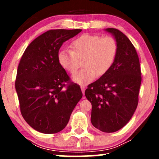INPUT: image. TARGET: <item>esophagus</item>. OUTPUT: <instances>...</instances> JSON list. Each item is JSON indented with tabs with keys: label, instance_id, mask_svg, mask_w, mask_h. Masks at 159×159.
<instances>
[{
	"label": "esophagus",
	"instance_id": "1",
	"mask_svg": "<svg viewBox=\"0 0 159 159\" xmlns=\"http://www.w3.org/2000/svg\"><path fill=\"white\" fill-rule=\"evenodd\" d=\"M80 88H81V90H82V93H83V95H84V90H85V87H84V85H81V87H80Z\"/></svg>",
	"mask_w": 159,
	"mask_h": 159
}]
</instances>
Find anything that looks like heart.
I'll use <instances>...</instances> for the list:
<instances>
[{
    "mask_svg": "<svg viewBox=\"0 0 159 159\" xmlns=\"http://www.w3.org/2000/svg\"><path fill=\"white\" fill-rule=\"evenodd\" d=\"M71 46L72 50H60L58 61L63 69L74 73L79 66V59L83 58L84 68L72 76L73 81L80 84H89L97 75L100 77L106 75L114 64L118 52L116 39L98 34H82L72 41Z\"/></svg>",
    "mask_w": 159,
    "mask_h": 159,
    "instance_id": "obj_1",
    "label": "heart"
}]
</instances>
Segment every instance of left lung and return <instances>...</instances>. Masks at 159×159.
<instances>
[{
	"label": "left lung",
	"mask_w": 159,
	"mask_h": 159,
	"mask_svg": "<svg viewBox=\"0 0 159 159\" xmlns=\"http://www.w3.org/2000/svg\"><path fill=\"white\" fill-rule=\"evenodd\" d=\"M106 31L118 43L116 60L106 75L89 84L84 94L92 104V125L103 132H114L135 111L142 77L138 53L129 38L114 28Z\"/></svg>",
	"instance_id": "obj_1"
}]
</instances>
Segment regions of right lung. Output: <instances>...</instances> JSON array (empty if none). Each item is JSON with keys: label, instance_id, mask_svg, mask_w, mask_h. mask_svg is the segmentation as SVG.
I'll use <instances>...</instances> for the list:
<instances>
[{"label": "right lung", "instance_id": "obj_1", "mask_svg": "<svg viewBox=\"0 0 159 159\" xmlns=\"http://www.w3.org/2000/svg\"><path fill=\"white\" fill-rule=\"evenodd\" d=\"M81 31L48 30L34 39L21 56L15 88L21 115L37 131L45 134L61 131L82 98L80 87L70 82L58 61L63 43Z\"/></svg>", "mask_w": 159, "mask_h": 159}]
</instances>
